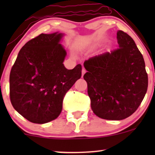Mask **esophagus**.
Wrapping results in <instances>:
<instances>
[{
    "label": "esophagus",
    "instance_id": "1",
    "mask_svg": "<svg viewBox=\"0 0 155 155\" xmlns=\"http://www.w3.org/2000/svg\"><path fill=\"white\" fill-rule=\"evenodd\" d=\"M85 73H86V70H85L84 68H82V71H81V74H82V77H83L84 74Z\"/></svg>",
    "mask_w": 155,
    "mask_h": 155
}]
</instances>
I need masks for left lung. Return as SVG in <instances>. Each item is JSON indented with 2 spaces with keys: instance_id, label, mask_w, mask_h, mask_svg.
<instances>
[{
  "instance_id": "1",
  "label": "left lung",
  "mask_w": 155,
  "mask_h": 155,
  "mask_svg": "<svg viewBox=\"0 0 155 155\" xmlns=\"http://www.w3.org/2000/svg\"><path fill=\"white\" fill-rule=\"evenodd\" d=\"M117 35V49L84 63L87 71L84 79L92 111L108 120H122L132 115L148 87L143 55L128 34L118 31Z\"/></svg>"
}]
</instances>
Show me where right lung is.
Segmentation results:
<instances>
[{
  "mask_svg": "<svg viewBox=\"0 0 155 155\" xmlns=\"http://www.w3.org/2000/svg\"><path fill=\"white\" fill-rule=\"evenodd\" d=\"M63 35L41 33L30 40L20 49L11 70V103L33 123L58 118L65 94L81 76L80 64L72 70L64 66L66 51L59 44Z\"/></svg>",
  "mask_w": 155,
  "mask_h": 155,
  "instance_id": "1",
  "label": "right lung"
}]
</instances>
